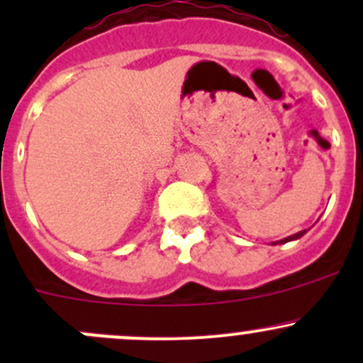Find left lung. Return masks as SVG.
I'll list each match as a JSON object with an SVG mask.
<instances>
[{"mask_svg":"<svg viewBox=\"0 0 363 363\" xmlns=\"http://www.w3.org/2000/svg\"><path fill=\"white\" fill-rule=\"evenodd\" d=\"M303 233H306V230H302V232H298V233H295V235H290V237H286V239H281L279 240V244H284V242H290V240H295V239H298V237H302Z\"/></svg>","mask_w":363,"mask_h":363,"instance_id":"left-lung-1","label":"left lung"}]
</instances>
